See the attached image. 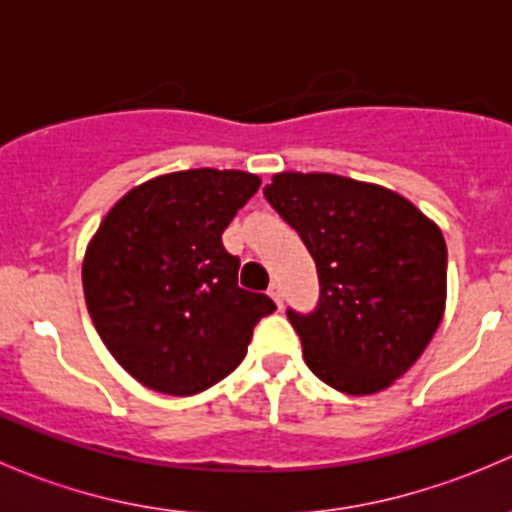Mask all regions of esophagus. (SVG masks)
I'll use <instances>...</instances> for the list:
<instances>
[{"label":"esophagus","instance_id":"esophagus-1","mask_svg":"<svg viewBox=\"0 0 512 512\" xmlns=\"http://www.w3.org/2000/svg\"><path fill=\"white\" fill-rule=\"evenodd\" d=\"M267 294H270L272 299H275L277 307L282 309V302H285V292H282L280 285H270V289H267Z\"/></svg>","mask_w":512,"mask_h":512}]
</instances>
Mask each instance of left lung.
<instances>
[{"mask_svg": "<svg viewBox=\"0 0 512 512\" xmlns=\"http://www.w3.org/2000/svg\"><path fill=\"white\" fill-rule=\"evenodd\" d=\"M265 198L317 262V309L287 312L309 369L352 396L394 384L446 312L441 227L404 195L334 173H275Z\"/></svg>", "mask_w": 512, "mask_h": 512, "instance_id": "1", "label": "left lung"}]
</instances>
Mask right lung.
Returning <instances> with one entry per match:
<instances>
[{
  "label": "right lung",
  "mask_w": 512,
  "mask_h": 512,
  "mask_svg": "<svg viewBox=\"0 0 512 512\" xmlns=\"http://www.w3.org/2000/svg\"><path fill=\"white\" fill-rule=\"evenodd\" d=\"M262 180L193 168L128 190L91 237L81 267L98 337L136 381L193 396L237 369L252 329L275 312L237 285L223 232Z\"/></svg>",
  "instance_id": "right-lung-1"
}]
</instances>
